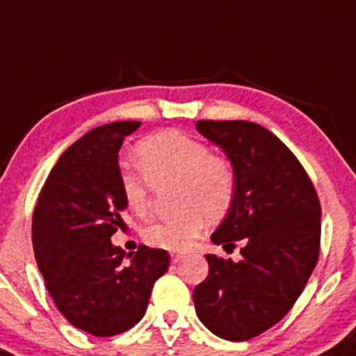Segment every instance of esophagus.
<instances>
[{
  "instance_id": "34e87169",
  "label": "esophagus",
  "mask_w": 356,
  "mask_h": 356,
  "mask_svg": "<svg viewBox=\"0 0 356 356\" xmlns=\"http://www.w3.org/2000/svg\"><path fill=\"white\" fill-rule=\"evenodd\" d=\"M182 258H184V253H174V254H172V261H174V264H177V261L182 260Z\"/></svg>"
}]
</instances>
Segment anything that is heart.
Returning a JSON list of instances; mask_svg holds the SVG:
<instances>
[{"label":"heart","mask_w":356,"mask_h":356,"mask_svg":"<svg viewBox=\"0 0 356 356\" xmlns=\"http://www.w3.org/2000/svg\"><path fill=\"white\" fill-rule=\"evenodd\" d=\"M137 165L142 174L121 172V191L126 205L144 216L149 209V182H175L174 207L177 214L144 230L147 244L167 251H186L193 245L209 221L228 214L235 200L237 179L227 158L211 154L204 142L186 133H156L138 144Z\"/></svg>","instance_id":"heart-1"}]
</instances>
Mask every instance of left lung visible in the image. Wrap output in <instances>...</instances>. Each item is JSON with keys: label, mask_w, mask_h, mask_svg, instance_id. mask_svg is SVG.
I'll return each instance as SVG.
<instances>
[{"label": "left lung", "mask_w": 356, "mask_h": 356, "mask_svg": "<svg viewBox=\"0 0 356 356\" xmlns=\"http://www.w3.org/2000/svg\"><path fill=\"white\" fill-rule=\"evenodd\" d=\"M237 179L235 200L211 241L241 260L205 254L209 275L193 291L198 320L227 341H248L293 307L320 254L321 207L293 152L249 121H198Z\"/></svg>", "instance_id": "obj_1"}]
</instances>
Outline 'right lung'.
I'll return each instance as SVG.
<instances>
[{"instance_id": "1", "label": "right lung", "mask_w": 356, "mask_h": 356, "mask_svg": "<svg viewBox=\"0 0 356 356\" xmlns=\"http://www.w3.org/2000/svg\"><path fill=\"white\" fill-rule=\"evenodd\" d=\"M137 121L103 124L70 145L42 188L33 214L40 274L63 316L96 337L122 334L147 311L156 279L168 270L165 249L135 254L112 244L124 225L119 149Z\"/></svg>"}]
</instances>
